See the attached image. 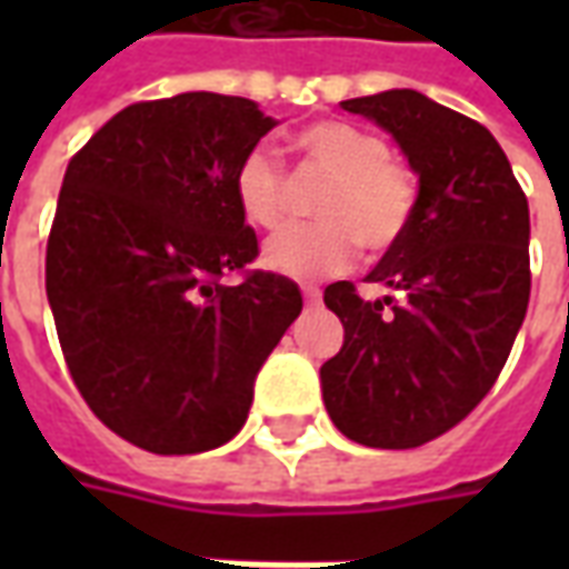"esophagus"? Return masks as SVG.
<instances>
[{"instance_id": "obj_1", "label": "esophagus", "mask_w": 569, "mask_h": 569, "mask_svg": "<svg viewBox=\"0 0 569 569\" xmlns=\"http://www.w3.org/2000/svg\"><path fill=\"white\" fill-rule=\"evenodd\" d=\"M301 292H305V305H308V308H317V305L322 301V292L317 289V286H305Z\"/></svg>"}]
</instances>
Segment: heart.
Listing matches in <instances>:
<instances>
[{
    "label": "heart",
    "mask_w": 569,
    "mask_h": 569,
    "mask_svg": "<svg viewBox=\"0 0 569 569\" xmlns=\"http://www.w3.org/2000/svg\"><path fill=\"white\" fill-rule=\"evenodd\" d=\"M296 149L335 179L320 203V224H292L264 243V264L298 283L345 273L357 259V243L383 252L406 234L418 186L402 163L390 161V146L350 121H317L296 137ZM234 200L243 219L277 228L286 216V173L268 146L249 149L234 173Z\"/></svg>",
    "instance_id": "b5f03b06"
}]
</instances>
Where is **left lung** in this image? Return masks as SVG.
<instances>
[{
	"instance_id": "8db88e82",
	"label": "left lung",
	"mask_w": 569,
	"mask_h": 569,
	"mask_svg": "<svg viewBox=\"0 0 569 569\" xmlns=\"http://www.w3.org/2000/svg\"><path fill=\"white\" fill-rule=\"evenodd\" d=\"M341 109L393 137L418 200L366 277L402 305L366 301L347 280L322 292L345 322V347L320 369L322 402L347 439L418 448L457 427L509 359L530 301V210L500 142L472 118L408 88Z\"/></svg>"
}]
</instances>
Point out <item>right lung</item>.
<instances>
[{"label":"right lung","instance_id":"obj_1","mask_svg":"<svg viewBox=\"0 0 569 569\" xmlns=\"http://www.w3.org/2000/svg\"><path fill=\"white\" fill-rule=\"evenodd\" d=\"M277 118L243 97L133 103L69 161L44 289L69 375L106 427L151 453H200L247 423L256 375L301 313L259 256L234 173Z\"/></svg>","mask_w":569,"mask_h":569}]
</instances>
